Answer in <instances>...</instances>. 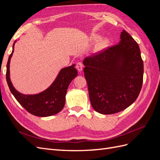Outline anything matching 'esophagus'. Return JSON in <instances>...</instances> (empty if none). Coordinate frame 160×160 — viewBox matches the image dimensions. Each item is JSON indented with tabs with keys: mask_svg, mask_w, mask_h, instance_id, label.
I'll return each mask as SVG.
<instances>
[{
	"mask_svg": "<svg viewBox=\"0 0 160 160\" xmlns=\"http://www.w3.org/2000/svg\"><path fill=\"white\" fill-rule=\"evenodd\" d=\"M76 69L78 70L79 72H81L83 69V63L81 62H78L76 65Z\"/></svg>",
	"mask_w": 160,
	"mask_h": 160,
	"instance_id": "obj_1",
	"label": "esophagus"
}]
</instances>
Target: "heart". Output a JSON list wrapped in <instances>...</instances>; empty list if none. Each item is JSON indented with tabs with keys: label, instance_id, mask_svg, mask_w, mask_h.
Returning a JSON list of instances; mask_svg holds the SVG:
<instances>
[{
	"label": "heart",
	"instance_id": "b5f03b06",
	"mask_svg": "<svg viewBox=\"0 0 160 160\" xmlns=\"http://www.w3.org/2000/svg\"><path fill=\"white\" fill-rule=\"evenodd\" d=\"M109 44V41L107 38H104V39L101 40L98 43V51H102L104 49H105L106 47H108Z\"/></svg>",
	"mask_w": 160,
	"mask_h": 160
}]
</instances>
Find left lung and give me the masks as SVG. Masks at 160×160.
Returning <instances> with one entry per match:
<instances>
[{
	"instance_id": "obj_1",
	"label": "left lung",
	"mask_w": 160,
	"mask_h": 160,
	"mask_svg": "<svg viewBox=\"0 0 160 160\" xmlns=\"http://www.w3.org/2000/svg\"><path fill=\"white\" fill-rule=\"evenodd\" d=\"M92 107L101 114L118 113L136 100L142 89L143 62L139 45L125 30L117 45L83 61Z\"/></svg>"
}]
</instances>
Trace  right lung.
Segmentation results:
<instances>
[{"label": "right lung", "mask_w": 160, "mask_h": 160, "mask_svg": "<svg viewBox=\"0 0 160 160\" xmlns=\"http://www.w3.org/2000/svg\"><path fill=\"white\" fill-rule=\"evenodd\" d=\"M16 42L17 41L13 43L12 51L8 57L7 65L6 78L12 94L28 112L35 116L48 117L60 112L65 103L67 88L72 80L77 76L75 65L61 69L52 83L41 93L32 95L22 94L14 88L10 78V62Z\"/></svg>", "instance_id": "1"}]
</instances>
